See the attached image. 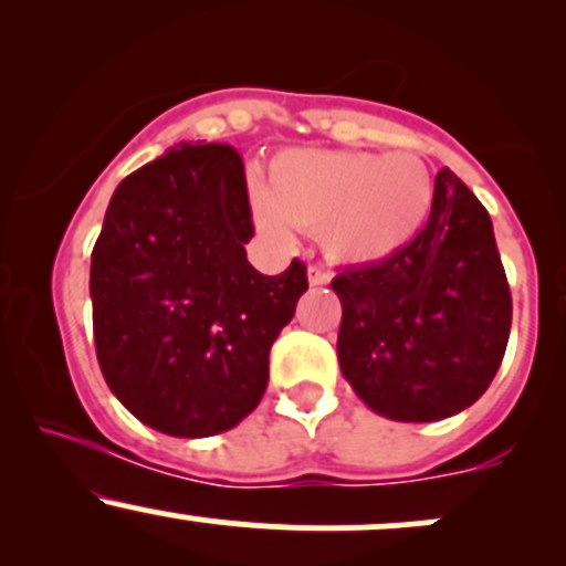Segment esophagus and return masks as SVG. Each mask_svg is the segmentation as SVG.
<instances>
[{"label": "esophagus", "mask_w": 566, "mask_h": 566, "mask_svg": "<svg viewBox=\"0 0 566 566\" xmlns=\"http://www.w3.org/2000/svg\"><path fill=\"white\" fill-rule=\"evenodd\" d=\"M329 282V271H324L322 265H311L308 269V284L311 287H322Z\"/></svg>", "instance_id": "1"}]
</instances>
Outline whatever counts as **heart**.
<instances>
[{
  "label": "heart",
  "mask_w": 566,
  "mask_h": 566,
  "mask_svg": "<svg viewBox=\"0 0 566 566\" xmlns=\"http://www.w3.org/2000/svg\"><path fill=\"white\" fill-rule=\"evenodd\" d=\"M250 205L271 242L290 244L295 229L314 231L329 261L373 265L418 237L433 180L415 154L290 148L271 161L269 186H252Z\"/></svg>",
  "instance_id": "1"
}]
</instances>
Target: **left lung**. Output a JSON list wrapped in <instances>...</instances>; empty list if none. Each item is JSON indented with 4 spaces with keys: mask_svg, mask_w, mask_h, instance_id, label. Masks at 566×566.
I'll use <instances>...</instances> for the list:
<instances>
[{
    "mask_svg": "<svg viewBox=\"0 0 566 566\" xmlns=\"http://www.w3.org/2000/svg\"><path fill=\"white\" fill-rule=\"evenodd\" d=\"M337 361L373 412L433 423L490 388L511 333V290L490 212L452 170L433 184L426 229L399 255L333 279Z\"/></svg>",
    "mask_w": 566,
    "mask_h": 566,
    "instance_id": "obj_1",
    "label": "left lung"
}]
</instances>
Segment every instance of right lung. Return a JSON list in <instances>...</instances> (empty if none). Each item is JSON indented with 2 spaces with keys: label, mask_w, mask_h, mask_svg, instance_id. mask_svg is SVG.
<instances>
[{
  "label": "right lung",
  "mask_w": 566,
  "mask_h": 566,
  "mask_svg": "<svg viewBox=\"0 0 566 566\" xmlns=\"http://www.w3.org/2000/svg\"><path fill=\"white\" fill-rule=\"evenodd\" d=\"M242 157L178 143L116 186L93 247L97 365L116 399L167 437L242 423L269 386V354L308 290L292 261L265 276Z\"/></svg>",
  "instance_id": "right-lung-1"
}]
</instances>
